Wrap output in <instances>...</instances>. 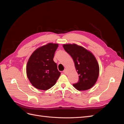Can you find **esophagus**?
<instances>
[{"instance_id":"esophagus-1","label":"esophagus","mask_w":124,"mask_h":124,"mask_svg":"<svg viewBox=\"0 0 124 124\" xmlns=\"http://www.w3.org/2000/svg\"><path fill=\"white\" fill-rule=\"evenodd\" d=\"M63 72L65 74H67V69H65L64 70H63Z\"/></svg>"}]
</instances>
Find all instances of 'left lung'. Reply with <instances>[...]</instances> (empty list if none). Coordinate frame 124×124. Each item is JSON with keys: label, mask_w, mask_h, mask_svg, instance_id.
<instances>
[{"label": "left lung", "mask_w": 124, "mask_h": 124, "mask_svg": "<svg viewBox=\"0 0 124 124\" xmlns=\"http://www.w3.org/2000/svg\"><path fill=\"white\" fill-rule=\"evenodd\" d=\"M63 47L72 57L79 81L73 86L78 91H86L93 86L98 80L99 66L91 51L77 44H64Z\"/></svg>", "instance_id": "obj_1"}]
</instances>
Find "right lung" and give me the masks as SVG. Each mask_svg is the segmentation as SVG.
I'll return each mask as SVG.
<instances>
[{
  "instance_id": "obj_1",
  "label": "right lung",
  "mask_w": 124,
  "mask_h": 124,
  "mask_svg": "<svg viewBox=\"0 0 124 124\" xmlns=\"http://www.w3.org/2000/svg\"><path fill=\"white\" fill-rule=\"evenodd\" d=\"M58 44L48 43L33 52L27 62L26 74L32 86L46 91L56 83L61 76L56 63L53 61Z\"/></svg>"
}]
</instances>
